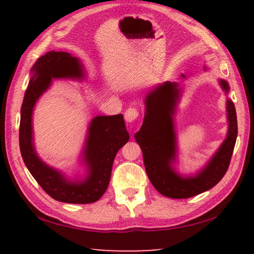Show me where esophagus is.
<instances>
[{
    "mask_svg": "<svg viewBox=\"0 0 254 254\" xmlns=\"http://www.w3.org/2000/svg\"><path fill=\"white\" fill-rule=\"evenodd\" d=\"M139 117V111L135 108H128L126 112H124V119L127 123L134 122Z\"/></svg>",
    "mask_w": 254,
    "mask_h": 254,
    "instance_id": "34e87169",
    "label": "esophagus"
}]
</instances>
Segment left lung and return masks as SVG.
Segmentation results:
<instances>
[{"label":"left lung","mask_w":254,"mask_h":254,"mask_svg":"<svg viewBox=\"0 0 254 254\" xmlns=\"http://www.w3.org/2000/svg\"><path fill=\"white\" fill-rule=\"evenodd\" d=\"M204 68L207 70L206 66ZM181 76L186 77L184 74ZM219 84L224 93L229 94V83L220 79ZM181 95L182 89L178 82L167 81L151 89L144 99L143 124L134 134L151 183L161 194L172 199H188L216 186L227 173L238 135L236 108L228 98V132L219 149L194 174L177 171L178 143L174 118Z\"/></svg>","instance_id":"1"}]
</instances>
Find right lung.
<instances>
[{
	"mask_svg": "<svg viewBox=\"0 0 254 254\" xmlns=\"http://www.w3.org/2000/svg\"><path fill=\"white\" fill-rule=\"evenodd\" d=\"M86 79L85 67L79 58L67 52H50L39 58L31 68L29 86L21 108L20 150L23 161L41 188L54 200L85 204L98 201L107 191L118 151L130 139L123 115H98L91 120L80 161L85 173L70 179L40 158L34 145L33 111L38 100L53 80Z\"/></svg>",
	"mask_w": 254,
	"mask_h": 254,
	"instance_id": "add662e5",
	"label": "right lung"
}]
</instances>
